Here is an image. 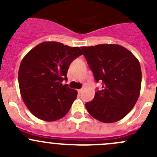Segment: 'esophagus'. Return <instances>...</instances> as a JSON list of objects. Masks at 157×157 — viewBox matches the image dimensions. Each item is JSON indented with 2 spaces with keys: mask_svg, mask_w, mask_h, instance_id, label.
<instances>
[{
  "mask_svg": "<svg viewBox=\"0 0 157 157\" xmlns=\"http://www.w3.org/2000/svg\"><path fill=\"white\" fill-rule=\"evenodd\" d=\"M77 92H78V93H81L83 92V89H80V90H77Z\"/></svg>",
  "mask_w": 157,
  "mask_h": 157,
  "instance_id": "34e87169",
  "label": "esophagus"
}]
</instances>
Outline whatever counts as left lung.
<instances>
[{"label":"left lung","instance_id":"8db88e82","mask_svg":"<svg viewBox=\"0 0 157 157\" xmlns=\"http://www.w3.org/2000/svg\"><path fill=\"white\" fill-rule=\"evenodd\" d=\"M96 81H102V90L86 102L91 116L104 123L122 119L131 112L141 87V68L135 56L124 47L102 44L81 47Z\"/></svg>","mask_w":157,"mask_h":157}]
</instances>
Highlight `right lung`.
<instances>
[{"label": "right lung", "mask_w": 157, "mask_h": 157, "mask_svg": "<svg viewBox=\"0 0 157 157\" xmlns=\"http://www.w3.org/2000/svg\"><path fill=\"white\" fill-rule=\"evenodd\" d=\"M83 52L57 42H44L30 50L22 60L18 72L23 100L32 114L53 121L68 112L77 90L62 84L70 64Z\"/></svg>", "instance_id": "right-lung-1"}]
</instances>
